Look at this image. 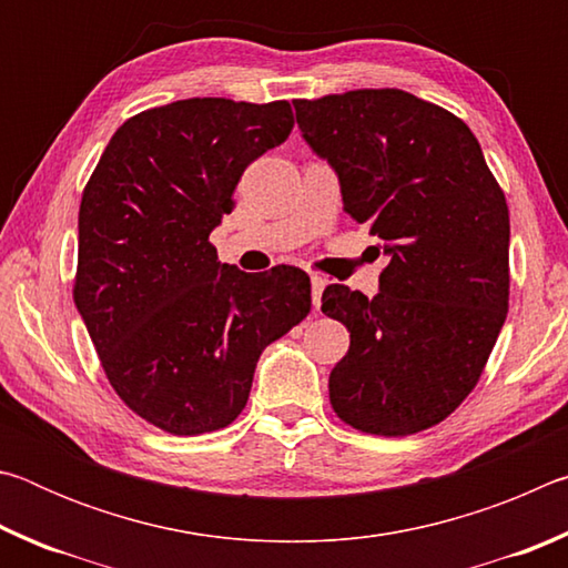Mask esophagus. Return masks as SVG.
Returning <instances> with one entry per match:
<instances>
[{
	"instance_id": "esophagus-1",
	"label": "esophagus",
	"mask_w": 568,
	"mask_h": 568,
	"mask_svg": "<svg viewBox=\"0 0 568 568\" xmlns=\"http://www.w3.org/2000/svg\"><path fill=\"white\" fill-rule=\"evenodd\" d=\"M328 285L323 275H311V287H313V305L321 307V295H323V287Z\"/></svg>"
}]
</instances>
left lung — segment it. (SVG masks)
I'll return each instance as SVG.
<instances>
[{"label": "left lung", "mask_w": 568, "mask_h": 568, "mask_svg": "<svg viewBox=\"0 0 568 568\" xmlns=\"http://www.w3.org/2000/svg\"><path fill=\"white\" fill-rule=\"evenodd\" d=\"M293 104L303 140L338 175L343 210L388 255L371 301L338 283L323 291L321 311L351 333L331 406L363 434H418L474 390L504 328L506 197L468 124L416 94Z\"/></svg>", "instance_id": "1"}]
</instances>
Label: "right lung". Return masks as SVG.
<instances>
[{
  "mask_svg": "<svg viewBox=\"0 0 568 568\" xmlns=\"http://www.w3.org/2000/svg\"><path fill=\"white\" fill-rule=\"evenodd\" d=\"M291 130L285 100L162 104L112 134L82 192L74 305L114 393L168 434L230 426L261 353L311 313L301 267L243 273L210 243Z\"/></svg>",
  "mask_w": 568,
  "mask_h": 568,
  "instance_id": "1",
  "label": "right lung"
}]
</instances>
